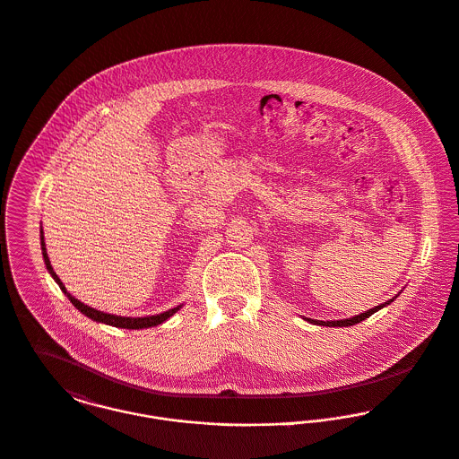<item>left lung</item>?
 Instances as JSON below:
<instances>
[{"label":"left lung","mask_w":459,"mask_h":459,"mask_svg":"<svg viewBox=\"0 0 459 459\" xmlns=\"http://www.w3.org/2000/svg\"><path fill=\"white\" fill-rule=\"evenodd\" d=\"M398 298V296H396ZM396 298H393V299H389L387 303H384V305L375 306V307H371V309H368V311H364V313H360V315H356V316H351V318H343V320H315V318H305L306 322H309V324H315V325H325V327H349V325H356L359 322H362V320H366V318H369L373 313H377L378 309H382L384 306L391 305Z\"/></svg>","instance_id":"left-lung-1"}]
</instances>
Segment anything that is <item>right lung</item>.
<instances>
[{"mask_svg":"<svg viewBox=\"0 0 459 459\" xmlns=\"http://www.w3.org/2000/svg\"><path fill=\"white\" fill-rule=\"evenodd\" d=\"M40 247H42V255H44V262H46V267L49 271L54 281L59 285V289L65 292V296L70 299V303L75 306L82 315H86L88 318L95 320V322H100V324H107V325H112V327H119V329H148V327H154V325H160L163 324L165 320H169L179 307L183 305L176 306V307H170L163 313H158V315H150V316H121V315H110V313H103L100 309H95L91 306L84 305L81 303L79 299H75L70 292H66L63 281L57 278V274L54 273L52 269L51 260H49V255H48V248H46V241H44V230H40Z\"/></svg>","mask_w":459,"mask_h":459,"instance_id":"1","label":"right lung"}]
</instances>
